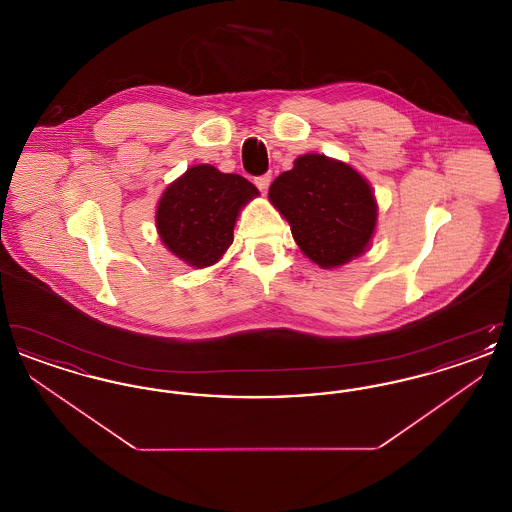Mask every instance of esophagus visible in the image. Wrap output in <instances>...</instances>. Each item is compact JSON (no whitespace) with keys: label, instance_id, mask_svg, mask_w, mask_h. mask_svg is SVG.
Returning a JSON list of instances; mask_svg holds the SVG:
<instances>
[{"label":"esophagus","instance_id":"1","mask_svg":"<svg viewBox=\"0 0 512 512\" xmlns=\"http://www.w3.org/2000/svg\"><path fill=\"white\" fill-rule=\"evenodd\" d=\"M270 180H272V176L270 174H263V176H257L255 178V186L265 194L268 190V186H270Z\"/></svg>","mask_w":512,"mask_h":512}]
</instances>
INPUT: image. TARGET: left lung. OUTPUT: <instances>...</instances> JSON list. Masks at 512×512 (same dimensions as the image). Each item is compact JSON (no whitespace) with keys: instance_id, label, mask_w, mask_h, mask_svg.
Here are the masks:
<instances>
[{"instance_id":"obj_1","label":"left lung","mask_w":512,"mask_h":512,"mask_svg":"<svg viewBox=\"0 0 512 512\" xmlns=\"http://www.w3.org/2000/svg\"><path fill=\"white\" fill-rule=\"evenodd\" d=\"M290 222L293 240L318 267L336 268L365 253L378 205L370 184L349 165L309 153L295 159L268 190Z\"/></svg>"}]
</instances>
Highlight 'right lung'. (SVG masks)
<instances>
[{"instance_id": "right-lung-1", "label": "right lung", "mask_w": 512, "mask_h": 512, "mask_svg": "<svg viewBox=\"0 0 512 512\" xmlns=\"http://www.w3.org/2000/svg\"><path fill=\"white\" fill-rule=\"evenodd\" d=\"M259 190L240 174L195 165L161 195L155 224L167 249L186 265H215L234 242L236 219Z\"/></svg>"}]
</instances>
